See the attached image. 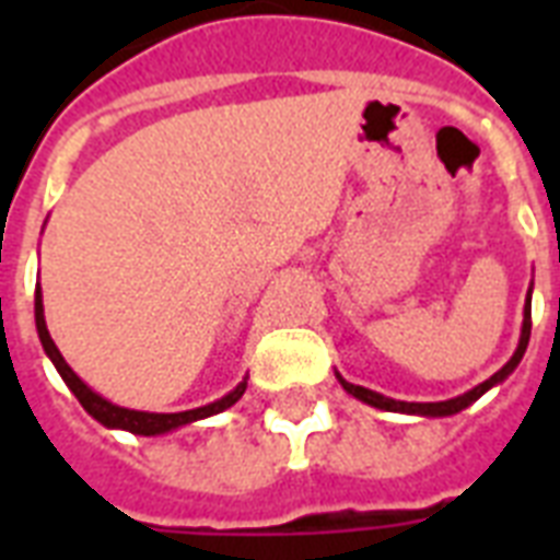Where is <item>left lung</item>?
<instances>
[{
	"label": "left lung",
	"instance_id": "left-lung-1",
	"mask_svg": "<svg viewBox=\"0 0 560 560\" xmlns=\"http://www.w3.org/2000/svg\"><path fill=\"white\" fill-rule=\"evenodd\" d=\"M529 334H532V288L529 293H526V305H523V328H521V342H517V349H514L512 360L505 363L500 372H494L488 381H482L479 386H474L470 392H465V395H456V398L451 400H433V404H416V400H395V398H386V395H381V392H372L366 389V386H354V383H349L342 374H337V381L342 383V389L349 392V395H354L358 400H363V404H369V407H377V409H386V412H404V416H424V418H444V416H456V412H462L465 407H470L474 400H479L482 395H486L491 386H497V383H503L509 374L517 369V363L523 360V354H526V346H529Z\"/></svg>",
	"mask_w": 560,
	"mask_h": 560
}]
</instances>
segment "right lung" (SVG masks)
<instances>
[{
    "label": "right lung",
    "mask_w": 560,
    "mask_h": 560,
    "mask_svg": "<svg viewBox=\"0 0 560 560\" xmlns=\"http://www.w3.org/2000/svg\"><path fill=\"white\" fill-rule=\"evenodd\" d=\"M34 319H37V334H39V342H43V351H46L48 360L55 363V369L60 372L66 386L74 392V398L81 400V407L86 409L95 421L109 427V430H127V433H136V435L171 433V430H179V427L202 421V418L218 416V412L229 409L232 404H237L241 395L246 392V377H244V381L237 383L235 389L229 392V395L211 400V404H206V407L186 409V412H142V409L118 407V404H113V400L101 398L95 389H90V386H86V383L72 372V366L66 363L63 354L57 351L55 340H51V334H48L46 328V316H43V290H39V284L37 290H34Z\"/></svg>",
    "instance_id": "add662e5"
}]
</instances>
